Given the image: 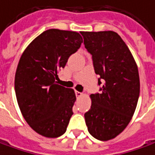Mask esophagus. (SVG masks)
Returning <instances> with one entry per match:
<instances>
[{"label":"esophagus","mask_w":155,"mask_h":155,"mask_svg":"<svg viewBox=\"0 0 155 155\" xmlns=\"http://www.w3.org/2000/svg\"><path fill=\"white\" fill-rule=\"evenodd\" d=\"M75 95H76V97H81L82 96V93L81 92H80V91H75Z\"/></svg>","instance_id":"obj_1"}]
</instances>
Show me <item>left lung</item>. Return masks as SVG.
<instances>
[{
  "instance_id": "8db88e82",
  "label": "left lung",
  "mask_w": 155,
  "mask_h": 155,
  "mask_svg": "<svg viewBox=\"0 0 155 155\" xmlns=\"http://www.w3.org/2000/svg\"><path fill=\"white\" fill-rule=\"evenodd\" d=\"M98 74L100 93L91 94L85 114L89 133L96 139H113L125 130L134 114L140 93L139 74L134 58L116 32H81Z\"/></svg>"
}]
</instances>
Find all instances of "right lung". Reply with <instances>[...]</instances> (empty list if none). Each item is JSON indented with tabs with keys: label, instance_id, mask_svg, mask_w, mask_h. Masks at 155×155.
<instances>
[{
	"label": "right lung",
	"instance_id": "add662e5",
	"mask_svg": "<svg viewBox=\"0 0 155 155\" xmlns=\"http://www.w3.org/2000/svg\"><path fill=\"white\" fill-rule=\"evenodd\" d=\"M82 42L77 32L47 29L20 58L14 82L17 101L26 122L43 137H58L67 130L76 97L56 80Z\"/></svg>",
	"mask_w": 155,
	"mask_h": 155
}]
</instances>
